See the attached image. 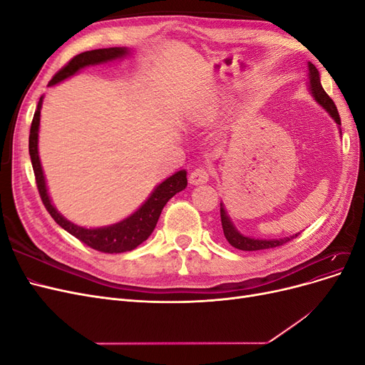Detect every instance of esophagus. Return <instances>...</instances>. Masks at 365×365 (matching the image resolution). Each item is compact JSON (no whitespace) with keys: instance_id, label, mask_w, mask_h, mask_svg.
I'll use <instances>...</instances> for the list:
<instances>
[{"instance_id":"esophagus-1","label":"esophagus","mask_w":365,"mask_h":365,"mask_svg":"<svg viewBox=\"0 0 365 365\" xmlns=\"http://www.w3.org/2000/svg\"><path fill=\"white\" fill-rule=\"evenodd\" d=\"M208 178H210L208 170L204 168H197L190 173L189 181L192 185H202V184L208 182Z\"/></svg>"}]
</instances>
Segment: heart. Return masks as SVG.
I'll return each mask as SVG.
<instances>
[{
    "mask_svg": "<svg viewBox=\"0 0 365 365\" xmlns=\"http://www.w3.org/2000/svg\"><path fill=\"white\" fill-rule=\"evenodd\" d=\"M228 103V97L220 90H213L202 94L185 111V118L193 125H204L207 121L216 118L224 111Z\"/></svg>",
    "mask_w": 365,
    "mask_h": 365,
    "instance_id": "b5f03b06",
    "label": "heart"
}]
</instances>
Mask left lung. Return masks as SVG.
<instances>
[{
	"mask_svg": "<svg viewBox=\"0 0 365 365\" xmlns=\"http://www.w3.org/2000/svg\"><path fill=\"white\" fill-rule=\"evenodd\" d=\"M307 90H309V94L314 97V101L319 106H322L330 117L334 118V121L338 125L339 134H341V120H339L338 109H336L332 98H330L326 94V91L323 90L322 82H319V73L312 62H307ZM220 222H222L224 236L228 240V244L237 250H242V251H259V250L274 248V247L286 244V242H289L300 235V233H297V235H292L288 237H280V239H256V237H250V236L242 235L240 231L236 228V225L233 224V220H231V217L228 216L222 201H220Z\"/></svg>",
	"mask_w": 365,
	"mask_h": 365,
	"instance_id": "obj_1",
	"label": "left lung"
}]
</instances>
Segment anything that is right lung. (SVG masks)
Masks as SVG:
<instances>
[{
    "instance_id": "right-lung-1",
    "label": "right lung",
    "mask_w": 365,
    "mask_h": 365,
    "mask_svg": "<svg viewBox=\"0 0 365 365\" xmlns=\"http://www.w3.org/2000/svg\"><path fill=\"white\" fill-rule=\"evenodd\" d=\"M129 54H130V50L128 47H109V48H98V50L81 53L77 54V56H74L56 76L53 77L48 86H54L63 81H67L68 77L77 74L83 68L121 61L128 58ZM42 101H43V96H41L35 115H33L30 137H29V152L31 158L33 172H35V176H36V184L39 189L41 200L43 205H46V208L48 210V213L54 220H56L58 225H61L65 231H68L70 235L83 242L85 245L91 247L93 250L113 254V252H126L137 248L152 235V231L158 222L164 205L168 204L170 197H173L176 193H180L187 187V170L181 169L168 176L164 181L155 185V189H153L152 193L148 196V200L143 202L134 213H130L129 216L118 220V222L105 225V227H94V228L77 225L71 222V220H68L63 215H61L58 212V208L54 207L48 193L46 175H43V170H42L39 149H38Z\"/></svg>"
}]
</instances>
